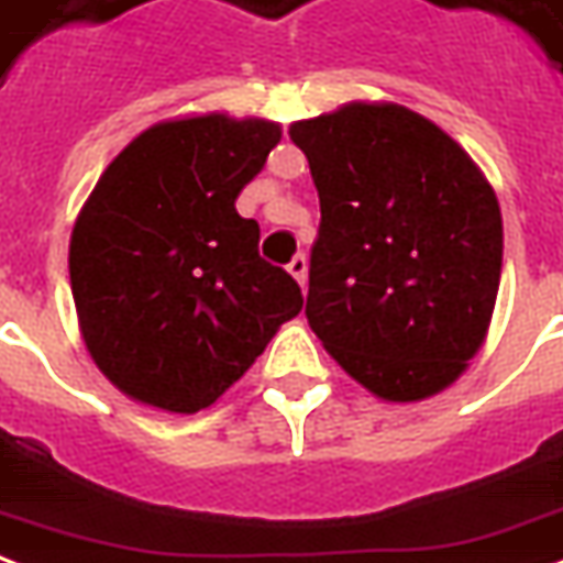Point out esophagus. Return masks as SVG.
<instances>
[{"label": "esophagus", "mask_w": 563, "mask_h": 563, "mask_svg": "<svg viewBox=\"0 0 563 563\" xmlns=\"http://www.w3.org/2000/svg\"><path fill=\"white\" fill-rule=\"evenodd\" d=\"M289 274H292L301 286L307 283V256H303V253H295L292 262H289Z\"/></svg>", "instance_id": "34e87169"}]
</instances>
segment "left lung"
Returning <instances> with one entry per match:
<instances>
[{"instance_id": "left-lung-1", "label": "left lung", "mask_w": 563, "mask_h": 563, "mask_svg": "<svg viewBox=\"0 0 563 563\" xmlns=\"http://www.w3.org/2000/svg\"><path fill=\"white\" fill-rule=\"evenodd\" d=\"M319 190L307 322L387 402L465 373L501 283V208L460 143L399 103H343L289 128Z\"/></svg>"}]
</instances>
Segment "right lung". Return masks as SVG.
I'll use <instances>...</instances> for the list:
<instances>
[{"label": "right lung", "instance_id": "obj_1", "mask_svg": "<svg viewBox=\"0 0 563 563\" xmlns=\"http://www.w3.org/2000/svg\"><path fill=\"white\" fill-rule=\"evenodd\" d=\"M280 133L227 112L157 122L86 199L70 292L91 361L136 402L208 409L301 313V286L262 260L260 223L235 211Z\"/></svg>", "mask_w": 563, "mask_h": 563}]
</instances>
